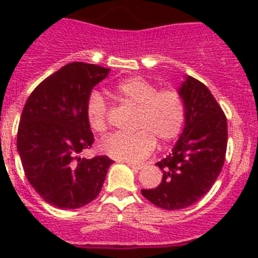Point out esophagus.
Wrapping results in <instances>:
<instances>
[{
    "instance_id": "34e87169",
    "label": "esophagus",
    "mask_w": 258,
    "mask_h": 258,
    "mask_svg": "<svg viewBox=\"0 0 258 258\" xmlns=\"http://www.w3.org/2000/svg\"><path fill=\"white\" fill-rule=\"evenodd\" d=\"M127 165L131 166L132 169L136 170V172H138L140 169H142L143 165H141V164H134V163H127Z\"/></svg>"
}]
</instances>
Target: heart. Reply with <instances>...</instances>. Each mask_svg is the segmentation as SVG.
Listing matches in <instances>:
<instances>
[{
    "mask_svg": "<svg viewBox=\"0 0 258 258\" xmlns=\"http://www.w3.org/2000/svg\"><path fill=\"white\" fill-rule=\"evenodd\" d=\"M116 97L137 107L134 133H115L101 142V151L116 160L138 163L160 145L174 141L186 122V103L174 89L159 90L155 84L141 76L125 79L115 86ZM108 108L104 98L93 90L86 99V118L95 133L107 129Z\"/></svg>",
    "mask_w": 258,
    "mask_h": 258,
    "instance_id": "b5f03b06",
    "label": "heart"
}]
</instances>
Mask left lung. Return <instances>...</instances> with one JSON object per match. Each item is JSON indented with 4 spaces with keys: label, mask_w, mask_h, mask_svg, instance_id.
I'll list each match as a JSON object with an SVG mask.
<instances>
[{
    "label": "left lung",
    "mask_w": 258,
    "mask_h": 258,
    "mask_svg": "<svg viewBox=\"0 0 258 258\" xmlns=\"http://www.w3.org/2000/svg\"><path fill=\"white\" fill-rule=\"evenodd\" d=\"M178 92L186 103V122L172 152L156 165L163 172L157 187L142 190L156 207L175 211L204 197L222 170L227 147V120L209 89L187 76Z\"/></svg>",
    "instance_id": "left-lung-1"
}]
</instances>
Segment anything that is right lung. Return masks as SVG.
<instances>
[{"instance_id":"right-lung-1","label":"right lung","mask_w":258,"mask_h":258,"mask_svg":"<svg viewBox=\"0 0 258 258\" xmlns=\"http://www.w3.org/2000/svg\"><path fill=\"white\" fill-rule=\"evenodd\" d=\"M108 68L75 61L45 79L27 99L17 149L32 187L61 209L84 207L99 195L112 160L84 159L94 136L86 118V99L108 76Z\"/></svg>"}]
</instances>
